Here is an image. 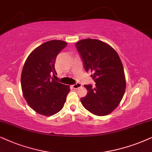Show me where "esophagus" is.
Segmentation results:
<instances>
[{
    "label": "esophagus",
    "instance_id": "34e87169",
    "mask_svg": "<svg viewBox=\"0 0 152 152\" xmlns=\"http://www.w3.org/2000/svg\"><path fill=\"white\" fill-rule=\"evenodd\" d=\"M81 86H82V85H81V84L79 83H76V84L73 85V86H72V88H74V89H78V88H79L80 87H81Z\"/></svg>",
    "mask_w": 152,
    "mask_h": 152
}]
</instances>
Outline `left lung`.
Segmentation results:
<instances>
[{
    "label": "left lung",
    "mask_w": 152,
    "mask_h": 152,
    "mask_svg": "<svg viewBox=\"0 0 152 152\" xmlns=\"http://www.w3.org/2000/svg\"><path fill=\"white\" fill-rule=\"evenodd\" d=\"M76 46L85 69L91 72L95 86L85 85L88 94L80 99L89 112L98 116L112 113L120 104L126 90L124 67L118 54L108 44L94 39H82Z\"/></svg>",
    "instance_id": "left-lung-1"
}]
</instances>
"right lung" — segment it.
Segmentation results:
<instances>
[{
	"label": "right lung",
	"mask_w": 152,
	"mask_h": 152,
	"mask_svg": "<svg viewBox=\"0 0 152 152\" xmlns=\"http://www.w3.org/2000/svg\"><path fill=\"white\" fill-rule=\"evenodd\" d=\"M67 45L61 40H50L41 44L28 56L21 76L23 95L35 112L51 116L62 110L69 92V86L58 82L55 62L58 54Z\"/></svg>",
	"instance_id": "right-lung-1"
}]
</instances>
